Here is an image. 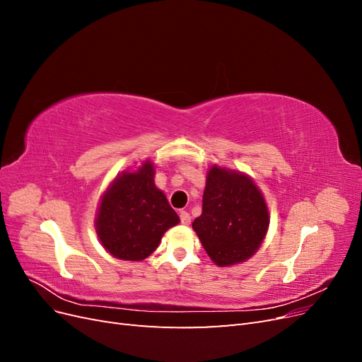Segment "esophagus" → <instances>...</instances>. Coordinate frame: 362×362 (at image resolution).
Returning a JSON list of instances; mask_svg holds the SVG:
<instances>
[{"label":"esophagus","mask_w":362,"mask_h":362,"mask_svg":"<svg viewBox=\"0 0 362 362\" xmlns=\"http://www.w3.org/2000/svg\"><path fill=\"white\" fill-rule=\"evenodd\" d=\"M180 218H181V223L182 225H190V222H192V217H190V214L187 211H181L180 213Z\"/></svg>","instance_id":"34e87169"}]
</instances>
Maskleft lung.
I'll return each instance as SVG.
<instances>
[{"instance_id":"obj_1","label":"left lung","mask_w":362,"mask_h":362,"mask_svg":"<svg viewBox=\"0 0 362 362\" xmlns=\"http://www.w3.org/2000/svg\"><path fill=\"white\" fill-rule=\"evenodd\" d=\"M192 226L217 266H233L255 254L267 233L269 213L254 181L213 166L206 175L202 214Z\"/></svg>"}]
</instances>
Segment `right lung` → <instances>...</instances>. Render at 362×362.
Segmentation results:
<instances>
[{
  "instance_id": "obj_1",
  "label": "right lung",
  "mask_w": 362,
  "mask_h": 362,
  "mask_svg": "<svg viewBox=\"0 0 362 362\" xmlns=\"http://www.w3.org/2000/svg\"><path fill=\"white\" fill-rule=\"evenodd\" d=\"M178 222V214L156 187L154 164L145 163L137 172L119 177L105 192L98 210L96 233L113 257L141 261Z\"/></svg>"
}]
</instances>
